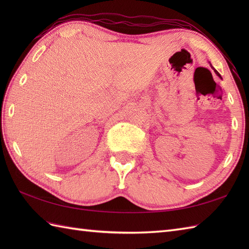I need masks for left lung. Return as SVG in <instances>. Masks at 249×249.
Masks as SVG:
<instances>
[{
	"mask_svg": "<svg viewBox=\"0 0 249 249\" xmlns=\"http://www.w3.org/2000/svg\"><path fill=\"white\" fill-rule=\"evenodd\" d=\"M210 65H211V63H210ZM211 67H212V68H213V70H214V71H215V73H216V75H217V76H218V77H219V78H221V76H220V75H219V72H218V71H216V70H215V68H214V67H213V66H212V65H211Z\"/></svg>",
	"mask_w": 249,
	"mask_h": 249,
	"instance_id": "8db88e82",
	"label": "left lung"
}]
</instances>
